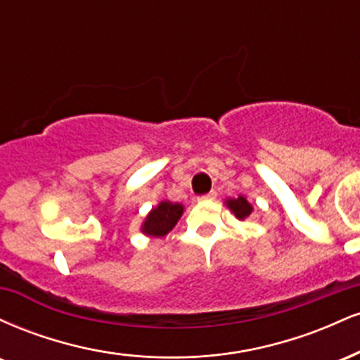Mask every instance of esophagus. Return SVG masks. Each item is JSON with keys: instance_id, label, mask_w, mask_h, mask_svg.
<instances>
[{"instance_id": "1", "label": "esophagus", "mask_w": 360, "mask_h": 360, "mask_svg": "<svg viewBox=\"0 0 360 360\" xmlns=\"http://www.w3.org/2000/svg\"><path fill=\"white\" fill-rule=\"evenodd\" d=\"M214 198H217V191H214V189H213V191H210L208 194H205V196H201L200 200L206 201V200H214Z\"/></svg>"}]
</instances>
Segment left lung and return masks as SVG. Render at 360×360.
Returning <instances> with one entry per match:
<instances>
[{
	"mask_svg": "<svg viewBox=\"0 0 360 360\" xmlns=\"http://www.w3.org/2000/svg\"><path fill=\"white\" fill-rule=\"evenodd\" d=\"M223 203H225L226 208L235 214V218H238V220L242 221L247 220L252 214V212H254V206H252L249 203V200H247L245 196H242V194H238L237 198H226Z\"/></svg>",
	"mask_w": 360,
	"mask_h": 360,
	"instance_id": "obj_1",
	"label": "left lung"
}]
</instances>
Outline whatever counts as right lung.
<instances>
[{
	"instance_id": "add662e5",
	"label": "right lung",
	"mask_w": 360,
	"mask_h": 360,
	"mask_svg": "<svg viewBox=\"0 0 360 360\" xmlns=\"http://www.w3.org/2000/svg\"><path fill=\"white\" fill-rule=\"evenodd\" d=\"M184 213V205L172 203V201L162 200L159 205L148 212L146 220L140 225V232L150 238L166 237L179 221V218Z\"/></svg>"
}]
</instances>
